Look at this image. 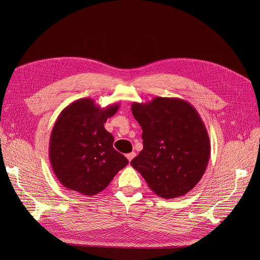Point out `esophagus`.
<instances>
[{
    "label": "esophagus",
    "instance_id": "34e87169",
    "mask_svg": "<svg viewBox=\"0 0 260 260\" xmlns=\"http://www.w3.org/2000/svg\"><path fill=\"white\" fill-rule=\"evenodd\" d=\"M135 156H136V153H134V152H132V153H129V154H126V158L128 159V161H132V159H133Z\"/></svg>",
    "mask_w": 260,
    "mask_h": 260
}]
</instances>
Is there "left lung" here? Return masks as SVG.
Listing matches in <instances>:
<instances>
[{"instance_id": "8db88e82", "label": "left lung", "mask_w": 260, "mask_h": 260, "mask_svg": "<svg viewBox=\"0 0 260 260\" xmlns=\"http://www.w3.org/2000/svg\"><path fill=\"white\" fill-rule=\"evenodd\" d=\"M142 128L143 149L131 161L153 192L166 199L185 195L207 170L211 143L196 108L178 98L132 104Z\"/></svg>"}]
</instances>
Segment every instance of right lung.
<instances>
[{"instance_id":"1","label":"right lung","mask_w":260,"mask_h":260,"mask_svg":"<svg viewBox=\"0 0 260 260\" xmlns=\"http://www.w3.org/2000/svg\"><path fill=\"white\" fill-rule=\"evenodd\" d=\"M120 107L101 108L92 99L76 100L60 113L49 140L54 175L66 188L93 196L111 183L128 160L113 147L114 137L104 123Z\"/></svg>"}]
</instances>
